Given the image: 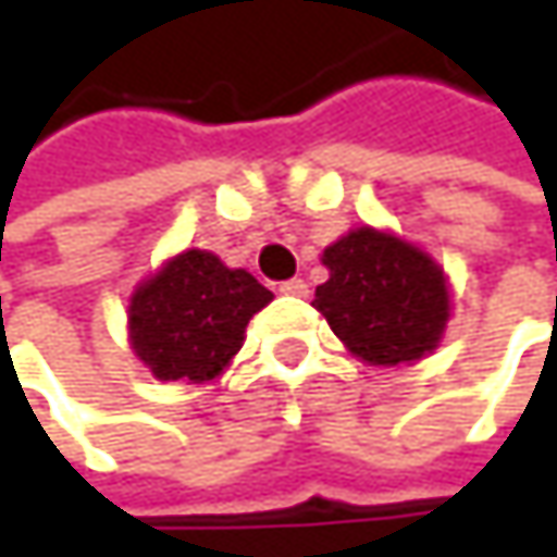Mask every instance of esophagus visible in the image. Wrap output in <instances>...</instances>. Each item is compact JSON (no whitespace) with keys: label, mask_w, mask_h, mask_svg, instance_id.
Wrapping results in <instances>:
<instances>
[{"label":"esophagus","mask_w":557,"mask_h":557,"mask_svg":"<svg viewBox=\"0 0 557 557\" xmlns=\"http://www.w3.org/2000/svg\"><path fill=\"white\" fill-rule=\"evenodd\" d=\"M280 293H283V296H306V293H309V286H306V280L293 277L280 283Z\"/></svg>","instance_id":"esophagus-1"}]
</instances>
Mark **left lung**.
Returning <instances> with one entry per match:
<instances>
[{
  "label": "left lung",
  "mask_w": 557,
  "mask_h": 557,
  "mask_svg": "<svg viewBox=\"0 0 557 557\" xmlns=\"http://www.w3.org/2000/svg\"><path fill=\"white\" fill-rule=\"evenodd\" d=\"M329 280L312 306L361 361L396 368L432 351L448 322V286L419 248L358 228L325 248Z\"/></svg>",
  "instance_id": "8db88e82"
}]
</instances>
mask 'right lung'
Wrapping results in <instances>:
<instances>
[{
  "label": "right lung",
  "mask_w": 557,
  "mask_h": 557,
  "mask_svg": "<svg viewBox=\"0 0 557 557\" xmlns=\"http://www.w3.org/2000/svg\"><path fill=\"white\" fill-rule=\"evenodd\" d=\"M271 299L248 271H232L209 251H183L135 289L132 348L158 381H212L238 355L248 319Z\"/></svg>",
  "instance_id": "1"
}]
</instances>
